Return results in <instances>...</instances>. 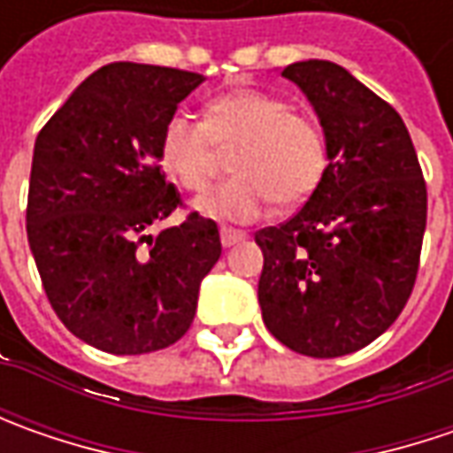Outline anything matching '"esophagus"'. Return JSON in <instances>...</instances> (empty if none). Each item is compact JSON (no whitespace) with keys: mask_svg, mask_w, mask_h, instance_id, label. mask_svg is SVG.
Segmentation results:
<instances>
[{"mask_svg":"<svg viewBox=\"0 0 453 453\" xmlns=\"http://www.w3.org/2000/svg\"><path fill=\"white\" fill-rule=\"evenodd\" d=\"M219 236H221V244H224V247H234V244H239V242H244V239H247V232H239V229H229V226H224V229L219 232Z\"/></svg>","mask_w":453,"mask_h":453,"instance_id":"esophagus-1","label":"esophagus"}]
</instances>
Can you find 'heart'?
Listing matches in <instances>:
<instances>
[{
	"mask_svg": "<svg viewBox=\"0 0 453 453\" xmlns=\"http://www.w3.org/2000/svg\"><path fill=\"white\" fill-rule=\"evenodd\" d=\"M219 149H234L229 165L236 176L194 201L201 217L217 221H254L274 201L297 206L315 194L327 168L320 126L259 90L214 97L203 120L183 111L168 115L158 158L179 186L201 191L217 171Z\"/></svg>",
	"mask_w": 453,
	"mask_h": 453,
	"instance_id": "obj_1",
	"label": "heart"
}]
</instances>
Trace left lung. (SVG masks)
Returning a JSON list of instances; mask_svg holds the SVG:
<instances>
[{
  "label": "left lung",
  "mask_w": 453,
  "mask_h": 453,
  "mask_svg": "<svg viewBox=\"0 0 453 453\" xmlns=\"http://www.w3.org/2000/svg\"><path fill=\"white\" fill-rule=\"evenodd\" d=\"M325 133L327 168L280 226L254 234L265 254L262 320L289 350L338 357L371 345L406 307L426 229V181L386 100L327 60L288 65Z\"/></svg>",
  "instance_id": "left-lung-1"
}]
</instances>
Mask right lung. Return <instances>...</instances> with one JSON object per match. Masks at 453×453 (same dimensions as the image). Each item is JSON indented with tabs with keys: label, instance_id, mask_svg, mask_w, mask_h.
<instances>
[{
	"label": "right lung",
	"instance_id": "1",
	"mask_svg": "<svg viewBox=\"0 0 453 453\" xmlns=\"http://www.w3.org/2000/svg\"><path fill=\"white\" fill-rule=\"evenodd\" d=\"M201 82L176 67L105 65L35 141L29 250L62 325L97 350L141 356L181 340L201 280L221 257L217 224L196 211L146 234L181 206L158 165V141Z\"/></svg>",
	"mask_w": 453,
	"mask_h": 453
}]
</instances>
